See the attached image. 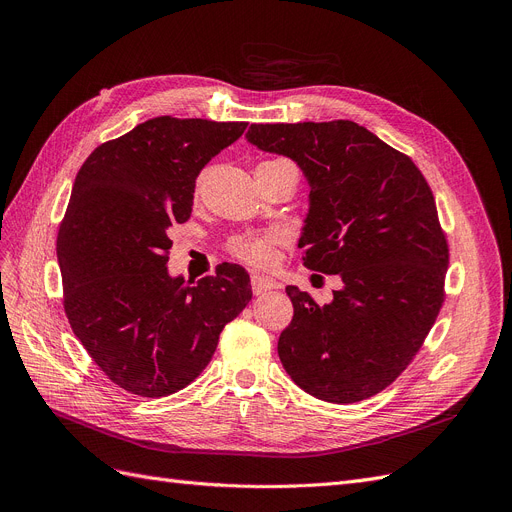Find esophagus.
I'll use <instances>...</instances> for the list:
<instances>
[{"instance_id":"1","label":"esophagus","mask_w":512,"mask_h":512,"mask_svg":"<svg viewBox=\"0 0 512 512\" xmlns=\"http://www.w3.org/2000/svg\"><path fill=\"white\" fill-rule=\"evenodd\" d=\"M251 288H253V294H265V292L278 288V282L272 280V278H265V276H257L255 274L251 278Z\"/></svg>"}]
</instances>
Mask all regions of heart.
<instances>
[{
  "label": "heart",
  "instance_id": "obj_1",
  "mask_svg": "<svg viewBox=\"0 0 512 512\" xmlns=\"http://www.w3.org/2000/svg\"><path fill=\"white\" fill-rule=\"evenodd\" d=\"M280 234L265 232V234H247L232 240L230 251L253 267H267L276 261V247L280 245Z\"/></svg>",
  "mask_w": 512,
  "mask_h": 512
}]
</instances>
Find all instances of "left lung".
Here are the masks:
<instances>
[{
	"label": "left lung",
	"mask_w": 512,
	"mask_h": 512,
	"mask_svg": "<svg viewBox=\"0 0 512 512\" xmlns=\"http://www.w3.org/2000/svg\"><path fill=\"white\" fill-rule=\"evenodd\" d=\"M247 141L297 161L311 188L303 263L342 280L328 305L286 286L294 307L278 340L286 373L336 405L382 392L444 303L448 242L432 188L409 155L351 120L251 124Z\"/></svg>",
	"instance_id": "left-lung-1"
}]
</instances>
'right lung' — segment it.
<instances>
[{"label":"right lung","mask_w":512,"mask_h":512,"mask_svg":"<svg viewBox=\"0 0 512 512\" xmlns=\"http://www.w3.org/2000/svg\"><path fill=\"white\" fill-rule=\"evenodd\" d=\"M247 122L159 116L99 145L80 166L58 232L64 311L114 384L159 398L197 380L220 332L251 301L240 265L184 282L168 236L191 218L195 180Z\"/></svg>","instance_id":"add662e5"}]
</instances>
